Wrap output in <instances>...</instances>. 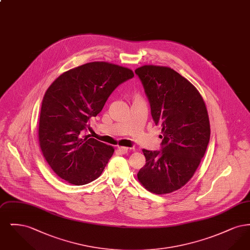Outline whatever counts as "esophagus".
Instances as JSON below:
<instances>
[{"label": "esophagus", "mask_w": 250, "mask_h": 250, "mask_svg": "<svg viewBox=\"0 0 250 250\" xmlns=\"http://www.w3.org/2000/svg\"><path fill=\"white\" fill-rule=\"evenodd\" d=\"M117 151L119 152L120 154L125 155V154H126L128 152V148H126V147H118Z\"/></svg>", "instance_id": "34e87169"}]
</instances>
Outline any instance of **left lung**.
Listing matches in <instances>:
<instances>
[{
	"instance_id": "8db88e82",
	"label": "left lung",
	"mask_w": 250,
	"mask_h": 250,
	"mask_svg": "<svg viewBox=\"0 0 250 250\" xmlns=\"http://www.w3.org/2000/svg\"><path fill=\"white\" fill-rule=\"evenodd\" d=\"M148 98L155 125L162 126L158 151L143 149L146 164L138 172L155 194L178 190L193 176L210 141V123L202 95L184 77L165 66L135 70Z\"/></svg>"
}]
</instances>
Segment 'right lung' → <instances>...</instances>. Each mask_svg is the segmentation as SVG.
<instances>
[{
  "label": "right lung",
  "instance_id": "obj_1",
  "mask_svg": "<svg viewBox=\"0 0 250 250\" xmlns=\"http://www.w3.org/2000/svg\"><path fill=\"white\" fill-rule=\"evenodd\" d=\"M133 77L128 68L93 62L64 72L48 87L41 106L39 144L59 177L83 186L101 175L114 149L83 133L112 92Z\"/></svg>",
  "mask_w": 250,
  "mask_h": 250
}]
</instances>
